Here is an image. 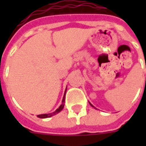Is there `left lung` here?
<instances>
[{
  "mask_svg": "<svg viewBox=\"0 0 146 146\" xmlns=\"http://www.w3.org/2000/svg\"><path fill=\"white\" fill-rule=\"evenodd\" d=\"M89 104H91V106H92V107H93V108H95V107H94V106H93V105H92V104H91V103H89Z\"/></svg>",
  "mask_w": 146,
  "mask_h": 146,
  "instance_id": "8db88e82",
  "label": "left lung"
}]
</instances>
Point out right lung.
I'll return each mask as SVG.
<instances>
[{"label": "right lung", "mask_w": 146, "mask_h": 146, "mask_svg": "<svg viewBox=\"0 0 146 146\" xmlns=\"http://www.w3.org/2000/svg\"><path fill=\"white\" fill-rule=\"evenodd\" d=\"M66 89L65 90V92H64V98H63V100H62V104L58 108L54 111V112H53V113H44V114H40V115H38L37 117L39 118H48V117H52V116L55 115V114H57L60 112V111H61L63 110L64 107V102H65V94H66Z\"/></svg>", "instance_id": "obj_1"}]
</instances>
